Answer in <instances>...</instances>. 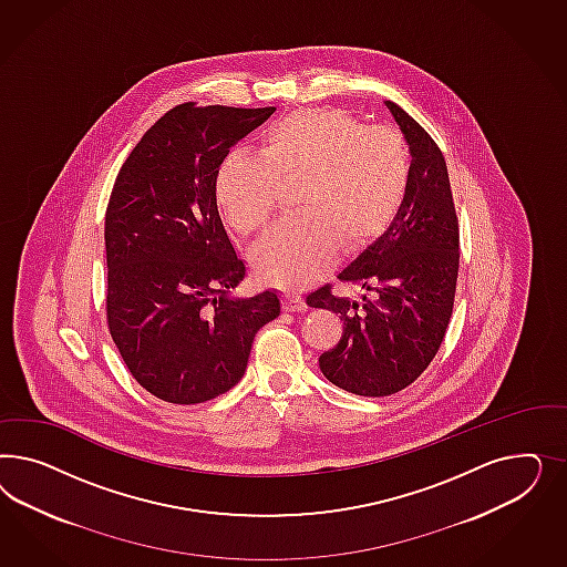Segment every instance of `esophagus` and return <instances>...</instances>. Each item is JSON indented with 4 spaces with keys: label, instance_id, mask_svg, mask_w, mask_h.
Masks as SVG:
<instances>
[{
    "label": "esophagus",
    "instance_id": "34e87169",
    "mask_svg": "<svg viewBox=\"0 0 567 567\" xmlns=\"http://www.w3.org/2000/svg\"><path fill=\"white\" fill-rule=\"evenodd\" d=\"M285 308L289 311H303L306 309V301L303 297L297 291H289L285 295Z\"/></svg>",
    "mask_w": 567,
    "mask_h": 567
}]
</instances>
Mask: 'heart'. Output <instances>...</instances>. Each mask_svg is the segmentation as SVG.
Returning <instances> with one entry per match:
<instances>
[{
    "instance_id": "heart-1",
    "label": "heart",
    "mask_w": 567,
    "mask_h": 567,
    "mask_svg": "<svg viewBox=\"0 0 567 567\" xmlns=\"http://www.w3.org/2000/svg\"><path fill=\"white\" fill-rule=\"evenodd\" d=\"M412 181V155L395 128L363 126L339 110H299L276 121L259 155L230 154L218 172V199L243 235L261 233L295 193L297 216L254 249L261 276L297 287L395 218Z\"/></svg>"
}]
</instances>
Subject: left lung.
Instances as JSON below:
<instances>
[{"mask_svg": "<svg viewBox=\"0 0 567 567\" xmlns=\"http://www.w3.org/2000/svg\"><path fill=\"white\" fill-rule=\"evenodd\" d=\"M384 103L412 152L405 199L389 228L337 275L365 295L337 297L327 285L306 299L343 320V337L318 360L322 374L361 396L399 393L429 368L445 339L460 270L443 152L403 107Z\"/></svg>", "mask_w": 567, "mask_h": 567, "instance_id": "8db88e82", "label": "left lung"}]
</instances>
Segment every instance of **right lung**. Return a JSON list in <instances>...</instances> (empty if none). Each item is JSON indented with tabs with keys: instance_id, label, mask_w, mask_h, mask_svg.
Here are the masks:
<instances>
[{
	"instance_id": "1",
	"label": "right lung",
	"mask_w": 567,
	"mask_h": 567,
	"mask_svg": "<svg viewBox=\"0 0 567 567\" xmlns=\"http://www.w3.org/2000/svg\"><path fill=\"white\" fill-rule=\"evenodd\" d=\"M275 107L181 103L122 164L105 212L107 327L152 395L195 405L239 382L259 328L280 297L230 292L245 261L216 204L224 157Z\"/></svg>"
}]
</instances>
